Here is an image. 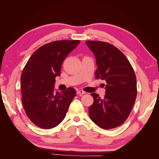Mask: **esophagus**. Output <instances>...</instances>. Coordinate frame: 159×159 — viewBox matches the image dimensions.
<instances>
[{
  "mask_svg": "<svg viewBox=\"0 0 159 159\" xmlns=\"http://www.w3.org/2000/svg\"><path fill=\"white\" fill-rule=\"evenodd\" d=\"M85 92L83 90H77V94L83 95V94H85Z\"/></svg>",
  "mask_w": 159,
  "mask_h": 159,
  "instance_id": "obj_1",
  "label": "esophagus"
}]
</instances>
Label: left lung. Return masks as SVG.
Wrapping results in <instances>:
<instances>
[{
	"instance_id": "left-lung-1",
	"label": "left lung",
	"mask_w": 159,
	"mask_h": 159,
	"mask_svg": "<svg viewBox=\"0 0 159 159\" xmlns=\"http://www.w3.org/2000/svg\"><path fill=\"white\" fill-rule=\"evenodd\" d=\"M85 43L96 59L95 78L107 83L104 98L91 94L93 103L89 108V117L102 129L117 127L126 121L136 99L135 74L125 56L116 47L100 41Z\"/></svg>"
}]
</instances>
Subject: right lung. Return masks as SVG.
Listing matches in <instances>:
<instances>
[{"instance_id":"right-lung-1","label":"right lung","mask_w":159,"mask_h":159,"mask_svg":"<svg viewBox=\"0 0 159 159\" xmlns=\"http://www.w3.org/2000/svg\"><path fill=\"white\" fill-rule=\"evenodd\" d=\"M80 40L54 41L43 45L28 60L21 75L22 102L27 116L36 126L50 129L65 118L76 95L72 88L54 92L56 77Z\"/></svg>"}]
</instances>
